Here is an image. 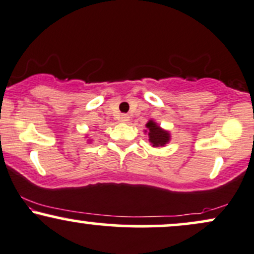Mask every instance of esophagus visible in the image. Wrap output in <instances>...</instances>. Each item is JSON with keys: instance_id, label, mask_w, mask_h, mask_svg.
<instances>
[{"instance_id": "esophagus-1", "label": "esophagus", "mask_w": 254, "mask_h": 254, "mask_svg": "<svg viewBox=\"0 0 254 254\" xmlns=\"http://www.w3.org/2000/svg\"><path fill=\"white\" fill-rule=\"evenodd\" d=\"M119 121H121L122 123H127V122H129V116H127V115H122L121 117H119Z\"/></svg>"}]
</instances>
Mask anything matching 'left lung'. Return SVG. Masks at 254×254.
Masks as SVG:
<instances>
[{"label":"left lung","mask_w":254,"mask_h":254,"mask_svg":"<svg viewBox=\"0 0 254 254\" xmlns=\"http://www.w3.org/2000/svg\"><path fill=\"white\" fill-rule=\"evenodd\" d=\"M145 127L146 130H144V132L148 133L149 142L151 143V146H154V148H160V146H164L170 142L172 136H170L169 131L162 129L155 121L150 119V121L145 124Z\"/></svg>","instance_id":"obj_1"}]
</instances>
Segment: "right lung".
Wrapping results in <instances>:
<instances>
[{
  "label": "right lung",
  "instance_id": "obj_1",
  "mask_svg": "<svg viewBox=\"0 0 254 254\" xmlns=\"http://www.w3.org/2000/svg\"><path fill=\"white\" fill-rule=\"evenodd\" d=\"M88 142H91V139H88Z\"/></svg>",
  "mask_w": 254,
  "mask_h": 254
}]
</instances>
